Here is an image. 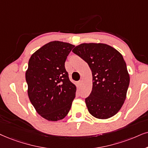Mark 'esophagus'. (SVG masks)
I'll use <instances>...</instances> for the list:
<instances>
[{
    "mask_svg": "<svg viewBox=\"0 0 148 148\" xmlns=\"http://www.w3.org/2000/svg\"><path fill=\"white\" fill-rule=\"evenodd\" d=\"M81 84H82V80H79V81L78 82V85H79V86H80V85H81Z\"/></svg>",
    "mask_w": 148,
    "mask_h": 148,
    "instance_id": "esophagus-1",
    "label": "esophagus"
}]
</instances>
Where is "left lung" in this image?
<instances>
[{
    "label": "left lung",
    "instance_id": "1",
    "mask_svg": "<svg viewBox=\"0 0 148 148\" xmlns=\"http://www.w3.org/2000/svg\"><path fill=\"white\" fill-rule=\"evenodd\" d=\"M89 65L93 76L92 90L85 98L88 111L93 117L107 119L119 111L130 83L122 55L108 45L82 44L72 50Z\"/></svg>",
    "mask_w": 148,
    "mask_h": 148
}]
</instances>
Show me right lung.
<instances>
[{
  "label": "right lung",
  "mask_w": 148,
  "mask_h": 148,
  "mask_svg": "<svg viewBox=\"0 0 148 148\" xmlns=\"http://www.w3.org/2000/svg\"><path fill=\"white\" fill-rule=\"evenodd\" d=\"M74 46L59 41L49 42L29 61L26 81L29 100L37 113L48 121L64 118L76 97V87L65 68Z\"/></svg>",
  "instance_id": "add662e5"
}]
</instances>
